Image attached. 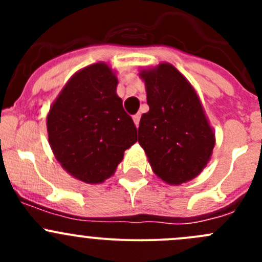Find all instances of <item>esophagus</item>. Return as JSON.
Listing matches in <instances>:
<instances>
[{
	"instance_id": "esophagus-1",
	"label": "esophagus",
	"mask_w": 262,
	"mask_h": 262,
	"mask_svg": "<svg viewBox=\"0 0 262 262\" xmlns=\"http://www.w3.org/2000/svg\"><path fill=\"white\" fill-rule=\"evenodd\" d=\"M133 120H134V123H136V126H137V128H138V126H139V120H141V114L133 115Z\"/></svg>"
}]
</instances>
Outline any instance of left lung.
<instances>
[{"label": "left lung", "mask_w": 262, "mask_h": 262, "mask_svg": "<svg viewBox=\"0 0 262 262\" xmlns=\"http://www.w3.org/2000/svg\"><path fill=\"white\" fill-rule=\"evenodd\" d=\"M149 112L142 115L138 142L156 175L180 185L202 172L212 156L214 132L196 92L168 63L141 73Z\"/></svg>", "instance_id": "obj_1"}]
</instances>
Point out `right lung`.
I'll use <instances>...</instances> for the list:
<instances>
[{"mask_svg": "<svg viewBox=\"0 0 262 262\" xmlns=\"http://www.w3.org/2000/svg\"><path fill=\"white\" fill-rule=\"evenodd\" d=\"M116 84L109 66H89L67 82L47 116L55 158L87 184L109 179L124 150L137 142V128L116 95Z\"/></svg>", "mask_w": 262, "mask_h": 262, "instance_id": "right-lung-1", "label": "right lung"}]
</instances>
